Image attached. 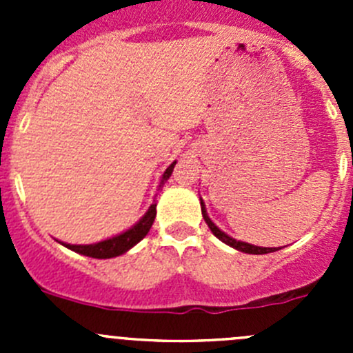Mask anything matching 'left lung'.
<instances>
[{"label":"left lung","mask_w":353,"mask_h":353,"mask_svg":"<svg viewBox=\"0 0 353 353\" xmlns=\"http://www.w3.org/2000/svg\"><path fill=\"white\" fill-rule=\"evenodd\" d=\"M201 215L203 219H205L206 225L210 227V230L213 232V236L216 237V239H220L222 243H225L227 245H230V248L237 249V251H243V252H248V254H268V252H275L279 251L276 248H261V245H252V244H248V243H243V241H237V239H232L230 236H227L225 232H222V230L219 229V227L215 225V223L210 220L208 213H206V208H205V203H203L201 199Z\"/></svg>","instance_id":"8db88e82"}]
</instances>
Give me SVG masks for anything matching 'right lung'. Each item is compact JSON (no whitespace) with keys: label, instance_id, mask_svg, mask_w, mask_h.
<instances>
[{"label":"right lung","instance_id":"right-lung-1","mask_svg":"<svg viewBox=\"0 0 353 353\" xmlns=\"http://www.w3.org/2000/svg\"><path fill=\"white\" fill-rule=\"evenodd\" d=\"M174 165H176V162H172L169 167H167L159 188H162L163 183L169 179L170 174H172L174 170ZM155 215H157V203L154 199V203L148 206L147 213H145V215L141 216V219L138 220L131 229H128L126 232L119 234V236H114L110 237V239L101 241V243H95V244H66V243H61V244L65 245V248L71 249V251L78 252V254L90 256V258H97V259L116 258V256H121L126 251H130L133 245H137L145 236H147L152 223H154Z\"/></svg>","mask_w":353,"mask_h":353}]
</instances>
